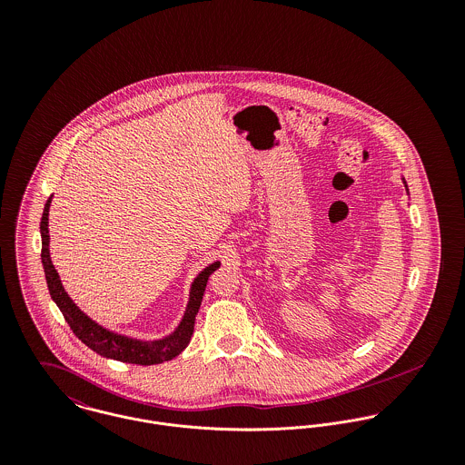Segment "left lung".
<instances>
[{"instance_id":"left-lung-1","label":"left lung","mask_w":465,"mask_h":465,"mask_svg":"<svg viewBox=\"0 0 465 465\" xmlns=\"http://www.w3.org/2000/svg\"><path fill=\"white\" fill-rule=\"evenodd\" d=\"M404 186H406V183H404ZM406 190H408V188H406Z\"/></svg>"}]
</instances>
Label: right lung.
<instances>
[{
	"mask_svg": "<svg viewBox=\"0 0 465 465\" xmlns=\"http://www.w3.org/2000/svg\"><path fill=\"white\" fill-rule=\"evenodd\" d=\"M50 202H52V199H48V202H46L45 211H43V218H41V238H43L41 260H43V266H45V275H46L50 295L55 301V304L59 306V310L63 312V315H64L71 331L74 332V336L78 340H82L89 349L98 352L100 356L118 360V361H124V363L155 365V363L168 361V360L175 358L177 354H181L192 340L193 328H195V317L199 313L207 279L220 266V262L203 268L197 275V279L192 284L190 302H188L184 319L179 324V328L172 332L170 336H166L163 340H153V341H141V340H134L129 336H122V334H116V332L107 331L102 326H98L96 322H93L84 312H80L78 306L67 297L66 290L61 284L59 273H57L55 266L50 260V249H48V243H50V234H48Z\"/></svg>",
	"mask_w": 465,
	"mask_h": 465,
	"instance_id": "right-lung-1",
	"label": "right lung"
}]
</instances>
